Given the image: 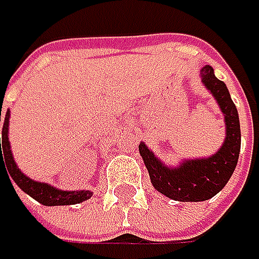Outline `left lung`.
<instances>
[{"label":"left lung","instance_id":"1","mask_svg":"<svg viewBox=\"0 0 259 259\" xmlns=\"http://www.w3.org/2000/svg\"><path fill=\"white\" fill-rule=\"evenodd\" d=\"M201 82L212 94L224 116L226 137L221 147L209 156L189 158L170 165L161 161L144 143L140 144V155L152 186L164 196L183 202L207 201L221 192L236 167L241 149L238 110L227 85L215 76L212 66L201 69Z\"/></svg>","mask_w":259,"mask_h":259}]
</instances>
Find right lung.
<instances>
[{"label": "right lung", "mask_w": 259, "mask_h": 259, "mask_svg": "<svg viewBox=\"0 0 259 259\" xmlns=\"http://www.w3.org/2000/svg\"><path fill=\"white\" fill-rule=\"evenodd\" d=\"M9 118H10V110L3 115L0 109V121L3 119V134L0 138V167L4 164L7 167V172L10 178L16 183L23 192H26L29 196L36 199L39 204L44 206H70V204H79V202L89 199L92 196L90 190H61L55 187L49 183H41L29 178L21 169L18 167L15 162L12 149H10V141H9ZM9 178V180H10Z\"/></svg>", "instance_id": "right-lung-1"}]
</instances>
